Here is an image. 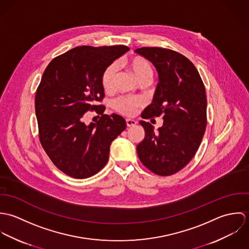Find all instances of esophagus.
<instances>
[{"instance_id":"obj_1","label":"esophagus","mask_w":249,"mask_h":249,"mask_svg":"<svg viewBox=\"0 0 249 249\" xmlns=\"http://www.w3.org/2000/svg\"><path fill=\"white\" fill-rule=\"evenodd\" d=\"M125 123H126V125H127L128 127H130V126H134V125L137 124V121L131 120V119H126V120H125Z\"/></svg>"}]
</instances>
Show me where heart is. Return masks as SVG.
<instances>
[{"instance_id":"b5f03b06","label":"heart","mask_w":249,"mask_h":249,"mask_svg":"<svg viewBox=\"0 0 249 249\" xmlns=\"http://www.w3.org/2000/svg\"><path fill=\"white\" fill-rule=\"evenodd\" d=\"M128 69L136 77L138 81L142 79H150L152 77L153 71L150 63L142 56H133L126 61ZM117 75V67L115 64H111L107 67L102 74V86L106 92L113 89L115 79ZM142 105V100L130 97H121L114 101L113 107L118 112L124 115L135 114L137 108Z\"/></svg>"}]
</instances>
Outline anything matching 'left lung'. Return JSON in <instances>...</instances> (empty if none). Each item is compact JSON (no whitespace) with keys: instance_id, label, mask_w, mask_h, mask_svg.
<instances>
[{"instance_id":"left-lung-1","label":"left lung","mask_w":249,"mask_h":249,"mask_svg":"<svg viewBox=\"0 0 249 249\" xmlns=\"http://www.w3.org/2000/svg\"><path fill=\"white\" fill-rule=\"evenodd\" d=\"M135 53L153 64L159 78L152 103L142 118L163 115L164 120L157 131L140 121L144 138L137 145V153L152 173L172 176L192 160L202 141L207 124L205 87L195 65L179 53L156 47H143Z\"/></svg>"}]
</instances>
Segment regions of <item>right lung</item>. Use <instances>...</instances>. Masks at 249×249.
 <instances>
[{
	"mask_svg": "<svg viewBox=\"0 0 249 249\" xmlns=\"http://www.w3.org/2000/svg\"><path fill=\"white\" fill-rule=\"evenodd\" d=\"M129 51L123 45L81 46L53 58L43 73L36 95L39 139L53 163L73 178L98 174L109 157L110 144L126 127L117 114L85 125L84 114L105 97L102 74Z\"/></svg>",
	"mask_w": 249,
	"mask_h": 249,
	"instance_id": "add662e5",
	"label": "right lung"
}]
</instances>
